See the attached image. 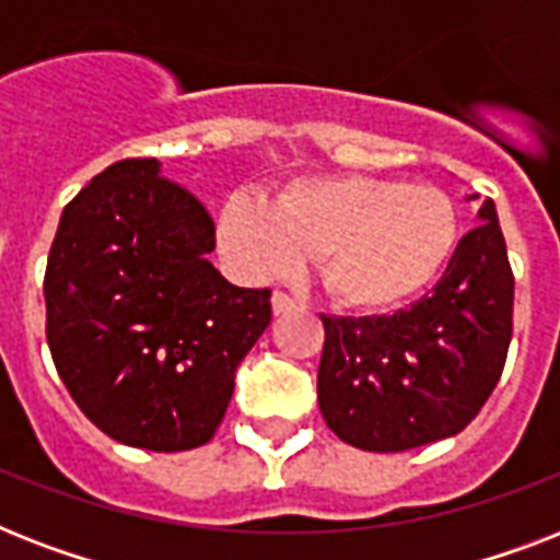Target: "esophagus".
<instances>
[{"label":"esophagus","mask_w":560,"mask_h":560,"mask_svg":"<svg viewBox=\"0 0 560 560\" xmlns=\"http://www.w3.org/2000/svg\"><path fill=\"white\" fill-rule=\"evenodd\" d=\"M299 302L290 293H284V290H276L272 293V314H290V311H296Z\"/></svg>","instance_id":"1"}]
</instances>
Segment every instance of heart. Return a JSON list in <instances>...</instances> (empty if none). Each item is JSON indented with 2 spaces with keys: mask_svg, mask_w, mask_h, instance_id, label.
<instances>
[{
  "mask_svg": "<svg viewBox=\"0 0 560 560\" xmlns=\"http://www.w3.org/2000/svg\"><path fill=\"white\" fill-rule=\"evenodd\" d=\"M459 241V214L442 188L386 177H314L270 202L229 194L218 249L244 281L290 276L305 255L337 302L383 311L439 279Z\"/></svg>",
  "mask_w": 560,
  "mask_h": 560,
  "instance_id": "1",
  "label": "heart"
}]
</instances>
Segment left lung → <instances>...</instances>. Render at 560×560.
Listing matches in <instances>:
<instances>
[{"instance_id": "1", "label": "left lung", "mask_w": 560, "mask_h": 560, "mask_svg": "<svg viewBox=\"0 0 560 560\" xmlns=\"http://www.w3.org/2000/svg\"><path fill=\"white\" fill-rule=\"evenodd\" d=\"M462 237L435 288L389 316H323L316 398L360 451L400 453L477 418L512 342L514 272L494 202Z\"/></svg>"}]
</instances>
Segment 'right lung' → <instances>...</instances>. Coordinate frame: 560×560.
<instances>
[{
	"instance_id": "1",
	"label": "right lung",
	"mask_w": 560,
	"mask_h": 560,
	"mask_svg": "<svg viewBox=\"0 0 560 560\" xmlns=\"http://www.w3.org/2000/svg\"><path fill=\"white\" fill-rule=\"evenodd\" d=\"M214 220L156 160H121L60 214L46 340L101 433L177 453L214 435L235 369L270 325V288H235L206 255Z\"/></svg>"
}]
</instances>
